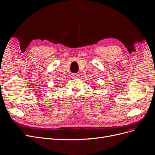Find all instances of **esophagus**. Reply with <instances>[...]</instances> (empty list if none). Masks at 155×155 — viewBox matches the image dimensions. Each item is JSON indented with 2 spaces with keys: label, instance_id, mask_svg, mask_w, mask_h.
I'll list each match as a JSON object with an SVG mask.
<instances>
[{
  "label": "esophagus",
  "instance_id": "1",
  "mask_svg": "<svg viewBox=\"0 0 155 155\" xmlns=\"http://www.w3.org/2000/svg\"><path fill=\"white\" fill-rule=\"evenodd\" d=\"M72 75V78H77L79 76V74H78V73H74Z\"/></svg>",
  "mask_w": 155,
  "mask_h": 155
}]
</instances>
